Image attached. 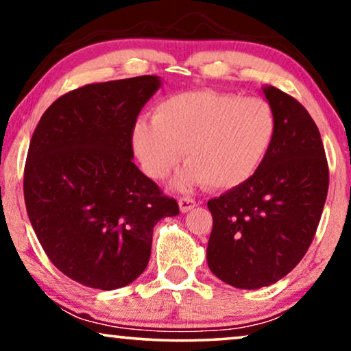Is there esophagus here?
<instances>
[{"mask_svg":"<svg viewBox=\"0 0 351 351\" xmlns=\"http://www.w3.org/2000/svg\"><path fill=\"white\" fill-rule=\"evenodd\" d=\"M178 205H180V210L182 213H187V211L195 208L197 202L195 199H192V197H180V199H178Z\"/></svg>","mask_w":351,"mask_h":351,"instance_id":"34e87169","label":"esophagus"}]
</instances>
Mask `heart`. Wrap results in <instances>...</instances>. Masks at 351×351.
Masks as SVG:
<instances>
[{
	"label": "heart",
	"mask_w": 351,
	"mask_h": 351,
	"mask_svg": "<svg viewBox=\"0 0 351 351\" xmlns=\"http://www.w3.org/2000/svg\"><path fill=\"white\" fill-rule=\"evenodd\" d=\"M275 133L276 117L269 101L202 88L159 103L154 121H138L133 147L143 170L154 180L176 169L182 151L187 165L176 180L180 189L202 181L229 189L259 170Z\"/></svg>",
	"instance_id": "1"
}]
</instances>
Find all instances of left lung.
I'll list each match as a JSON object with an SVG mask.
<instances>
[{"instance_id":"8db88e82","label":"left lung","mask_w":351,"mask_h":351,"mask_svg":"<svg viewBox=\"0 0 351 351\" xmlns=\"http://www.w3.org/2000/svg\"><path fill=\"white\" fill-rule=\"evenodd\" d=\"M263 92L276 117L272 146L243 184L208 200L213 216L206 263L240 289L274 285L300 263L328 195L329 170L317 124L280 88Z\"/></svg>"}]
</instances>
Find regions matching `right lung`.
<instances>
[{"label": "right lung", "mask_w": 351, "mask_h": 351, "mask_svg": "<svg viewBox=\"0 0 351 351\" xmlns=\"http://www.w3.org/2000/svg\"><path fill=\"white\" fill-rule=\"evenodd\" d=\"M160 86L159 76H138L79 87L47 108L29 141V223L52 264L88 288L136 280L154 226L180 215L132 160L136 117Z\"/></svg>", "instance_id": "right-lung-1"}]
</instances>
